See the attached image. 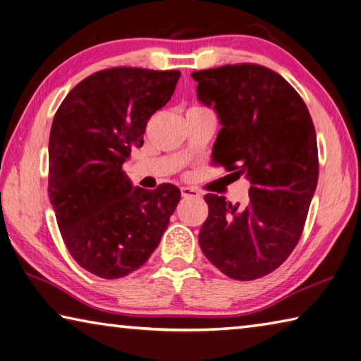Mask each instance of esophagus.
<instances>
[{
  "label": "esophagus",
  "mask_w": 361,
  "mask_h": 361,
  "mask_svg": "<svg viewBox=\"0 0 361 361\" xmlns=\"http://www.w3.org/2000/svg\"><path fill=\"white\" fill-rule=\"evenodd\" d=\"M180 193L184 198H192V197H198V192L195 190V188L190 187H182L180 188Z\"/></svg>",
  "instance_id": "obj_1"
}]
</instances>
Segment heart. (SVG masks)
I'll return each mask as SVG.
<instances>
[{"instance_id":"b5f03b06","label":"heart","mask_w":361,"mask_h":361,"mask_svg":"<svg viewBox=\"0 0 361 361\" xmlns=\"http://www.w3.org/2000/svg\"><path fill=\"white\" fill-rule=\"evenodd\" d=\"M188 111H209V110L204 107H200V105H193V107L188 109Z\"/></svg>"}]
</instances>
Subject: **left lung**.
Segmentation results:
<instances>
[{"instance_id": "1", "label": "left lung", "mask_w": 361, "mask_h": 361, "mask_svg": "<svg viewBox=\"0 0 361 361\" xmlns=\"http://www.w3.org/2000/svg\"><path fill=\"white\" fill-rule=\"evenodd\" d=\"M192 76L198 99L222 123L212 161L251 182L246 204L204 195L209 214L200 246L230 279H262L286 261L302 235L318 182L314 121L298 91L262 65H224Z\"/></svg>"}]
</instances>
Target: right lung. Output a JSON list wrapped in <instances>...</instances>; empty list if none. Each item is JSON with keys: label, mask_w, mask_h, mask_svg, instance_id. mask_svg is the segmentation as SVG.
Listing matches in <instances>:
<instances>
[{"label": "right lung", "mask_w": 361, "mask_h": 361, "mask_svg": "<svg viewBox=\"0 0 361 361\" xmlns=\"http://www.w3.org/2000/svg\"><path fill=\"white\" fill-rule=\"evenodd\" d=\"M179 76V70H100L80 81L54 115L49 200L68 252L100 279H123L149 261L180 200L171 184L133 187L123 171Z\"/></svg>", "instance_id": "1"}]
</instances>
